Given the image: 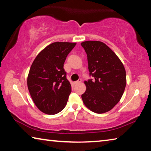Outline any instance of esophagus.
<instances>
[{
  "instance_id": "esophagus-1",
  "label": "esophagus",
  "mask_w": 151,
  "mask_h": 151,
  "mask_svg": "<svg viewBox=\"0 0 151 151\" xmlns=\"http://www.w3.org/2000/svg\"><path fill=\"white\" fill-rule=\"evenodd\" d=\"M81 81H82L81 79V78H79L77 81H75V83H74V85H76V84H78V83H80L81 82Z\"/></svg>"
}]
</instances>
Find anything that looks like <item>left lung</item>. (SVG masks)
I'll use <instances>...</instances> for the list:
<instances>
[{"mask_svg":"<svg viewBox=\"0 0 151 151\" xmlns=\"http://www.w3.org/2000/svg\"><path fill=\"white\" fill-rule=\"evenodd\" d=\"M87 55L89 75L85 81V93L81 95L91 111L104 113L121 100L127 84L126 71L121 60L108 46L101 41L81 43Z\"/></svg>","mask_w":151,"mask_h":151,"instance_id":"obj_1","label":"left lung"}]
</instances>
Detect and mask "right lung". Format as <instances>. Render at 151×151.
I'll list each match as a JSON object with an SVG mask.
<instances>
[{
  "label": "right lung",
  "instance_id": "add662e5",
  "mask_svg": "<svg viewBox=\"0 0 151 151\" xmlns=\"http://www.w3.org/2000/svg\"><path fill=\"white\" fill-rule=\"evenodd\" d=\"M76 44L53 42L37 56L30 66L28 88L35 105L45 114H57L67 103L71 85L63 66Z\"/></svg>",
  "mask_w": 151,
  "mask_h": 151
}]
</instances>
